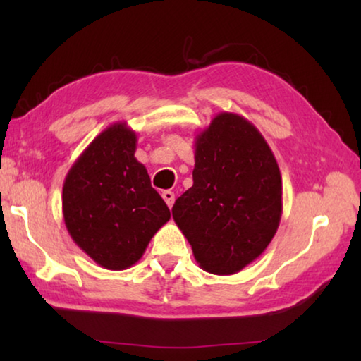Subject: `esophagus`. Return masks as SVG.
Instances as JSON below:
<instances>
[{
  "mask_svg": "<svg viewBox=\"0 0 361 361\" xmlns=\"http://www.w3.org/2000/svg\"><path fill=\"white\" fill-rule=\"evenodd\" d=\"M162 197H164V200H166V204L169 205V209H172L173 202H175V194L172 191H164Z\"/></svg>",
  "mask_w": 361,
  "mask_h": 361,
  "instance_id": "34e87169",
  "label": "esophagus"
}]
</instances>
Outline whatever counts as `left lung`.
I'll list each match as a JSON object with an SVG mask.
<instances>
[{"instance_id": "obj_1", "label": "left lung", "mask_w": 361, "mask_h": 361, "mask_svg": "<svg viewBox=\"0 0 361 361\" xmlns=\"http://www.w3.org/2000/svg\"><path fill=\"white\" fill-rule=\"evenodd\" d=\"M192 188L172 215L204 271L231 276L253 262L282 216V175L259 130L243 116L219 113L195 137Z\"/></svg>"}]
</instances>
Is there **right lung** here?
<instances>
[{
  "label": "right lung",
  "instance_id": "right-lung-1",
  "mask_svg": "<svg viewBox=\"0 0 361 361\" xmlns=\"http://www.w3.org/2000/svg\"><path fill=\"white\" fill-rule=\"evenodd\" d=\"M135 149L137 133L127 122H114L82 151L63 183V219L71 239L109 271L135 264L170 219Z\"/></svg>",
  "mask_w": 361,
  "mask_h": 361
}]
</instances>
